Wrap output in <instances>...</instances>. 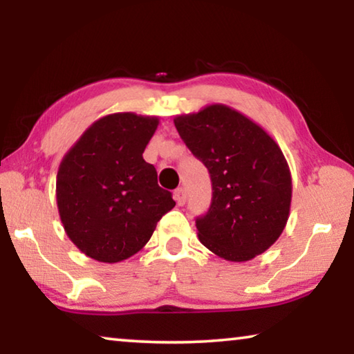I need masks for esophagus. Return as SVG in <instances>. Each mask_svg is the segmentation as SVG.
I'll return each instance as SVG.
<instances>
[{
	"instance_id": "1",
	"label": "esophagus",
	"mask_w": 354,
	"mask_h": 354,
	"mask_svg": "<svg viewBox=\"0 0 354 354\" xmlns=\"http://www.w3.org/2000/svg\"><path fill=\"white\" fill-rule=\"evenodd\" d=\"M173 196H175V200L179 206H184L185 205V200H187V194H185V190L181 187V189H176L175 194H173Z\"/></svg>"
}]
</instances>
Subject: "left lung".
<instances>
[{"mask_svg": "<svg viewBox=\"0 0 354 354\" xmlns=\"http://www.w3.org/2000/svg\"><path fill=\"white\" fill-rule=\"evenodd\" d=\"M173 122L211 175V207L196 218L200 242L221 259H254L278 241L290 214L292 176L279 145L261 124L220 103Z\"/></svg>", "mask_w": 354, "mask_h": 354, "instance_id": "left-lung-1", "label": "left lung"}]
</instances>
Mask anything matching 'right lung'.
<instances>
[{
	"label": "right lung",
	"instance_id": "1",
	"mask_svg": "<svg viewBox=\"0 0 354 354\" xmlns=\"http://www.w3.org/2000/svg\"><path fill=\"white\" fill-rule=\"evenodd\" d=\"M158 127L154 115L109 113L84 131L59 164V217L70 241L95 261L134 256L176 205L142 156Z\"/></svg>",
	"mask_w": 354,
	"mask_h": 354
}]
</instances>
